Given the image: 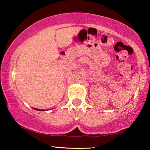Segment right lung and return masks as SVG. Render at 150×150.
I'll use <instances>...</instances> for the list:
<instances>
[{"label": "right lung", "instance_id": "add662e5", "mask_svg": "<svg viewBox=\"0 0 150 150\" xmlns=\"http://www.w3.org/2000/svg\"><path fill=\"white\" fill-rule=\"evenodd\" d=\"M35 110H41V109H38V108H35Z\"/></svg>", "mask_w": 150, "mask_h": 150}]
</instances>
